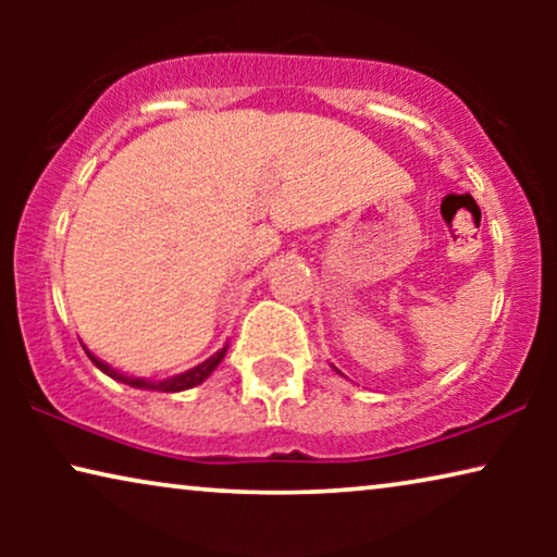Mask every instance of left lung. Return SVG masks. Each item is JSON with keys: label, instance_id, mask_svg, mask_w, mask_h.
Segmentation results:
<instances>
[{"label": "left lung", "instance_id": "left-lung-1", "mask_svg": "<svg viewBox=\"0 0 557 557\" xmlns=\"http://www.w3.org/2000/svg\"><path fill=\"white\" fill-rule=\"evenodd\" d=\"M334 370H337V368H334ZM337 372H339V370H337ZM339 375H342V372H339Z\"/></svg>", "mask_w": 557, "mask_h": 557}]
</instances>
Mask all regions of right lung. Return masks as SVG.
<instances>
[{"mask_svg": "<svg viewBox=\"0 0 557 557\" xmlns=\"http://www.w3.org/2000/svg\"><path fill=\"white\" fill-rule=\"evenodd\" d=\"M225 352H227V345H223V349H218V352L212 355V357H208V360H205V362L195 364L193 370H185V372H180V375H172V377H164V380L128 377V375H124V372L113 370L111 364H106L103 360H98V357H94V355H90V352H88V357H90V362H94L98 370L106 372V375L116 380V383H124V385L139 387V391H157V393H180V391H189V387H195V385L205 383V380H208V377L212 375V372H215L218 364L223 362Z\"/></svg>", "mask_w": 557, "mask_h": 557, "instance_id": "add662e5", "label": "right lung"}]
</instances>
